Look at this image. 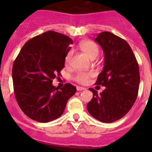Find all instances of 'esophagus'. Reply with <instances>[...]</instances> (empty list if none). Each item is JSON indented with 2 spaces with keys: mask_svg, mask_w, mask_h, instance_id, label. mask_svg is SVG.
Wrapping results in <instances>:
<instances>
[{
  "mask_svg": "<svg viewBox=\"0 0 152 152\" xmlns=\"http://www.w3.org/2000/svg\"><path fill=\"white\" fill-rule=\"evenodd\" d=\"M86 88H83V87H80V86H77V91H85Z\"/></svg>",
  "mask_w": 152,
  "mask_h": 152,
  "instance_id": "esophagus-1",
  "label": "esophagus"
}]
</instances>
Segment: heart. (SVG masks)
Listing matches in <instances>:
<instances>
[{
  "mask_svg": "<svg viewBox=\"0 0 152 152\" xmlns=\"http://www.w3.org/2000/svg\"><path fill=\"white\" fill-rule=\"evenodd\" d=\"M80 48L91 59L95 58L99 55V47H98L97 44L94 42L90 41V40L82 42L80 44ZM72 51H68L67 52L66 56H65V58H64V62L66 64H68L70 62L71 58H72ZM91 75H92V73H90V72H77L74 76V79L80 84H86V83L88 82Z\"/></svg>",
  "mask_w": 152,
  "mask_h": 152,
  "instance_id": "heart-1",
  "label": "heart"
}]
</instances>
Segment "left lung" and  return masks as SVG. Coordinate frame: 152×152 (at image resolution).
<instances>
[{
	"label": "left lung",
	"instance_id": "obj_1",
	"mask_svg": "<svg viewBox=\"0 0 152 152\" xmlns=\"http://www.w3.org/2000/svg\"><path fill=\"white\" fill-rule=\"evenodd\" d=\"M104 52V68L98 75L96 85L106 87L98 94L93 88L92 100L87 108L91 116L103 123L121 119L133 106L139 92V64L128 42L110 32L94 39Z\"/></svg>",
	"mask_w": 152,
	"mask_h": 152
}]
</instances>
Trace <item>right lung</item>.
<instances>
[{
  "label": "right lung",
  "instance_id": "obj_1",
  "mask_svg": "<svg viewBox=\"0 0 152 152\" xmlns=\"http://www.w3.org/2000/svg\"><path fill=\"white\" fill-rule=\"evenodd\" d=\"M73 41L55 31L36 36L24 44L12 68L13 91L23 112L30 119L48 123L60 117L76 88H58L52 80L61 76L64 58Z\"/></svg>",
  "mask_w": 152,
  "mask_h": 152
}]
</instances>
